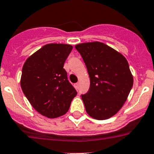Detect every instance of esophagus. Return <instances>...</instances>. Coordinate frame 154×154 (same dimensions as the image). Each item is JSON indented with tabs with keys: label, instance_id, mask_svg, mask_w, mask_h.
Here are the masks:
<instances>
[{
	"label": "esophagus",
	"instance_id": "esophagus-1",
	"mask_svg": "<svg viewBox=\"0 0 154 154\" xmlns=\"http://www.w3.org/2000/svg\"><path fill=\"white\" fill-rule=\"evenodd\" d=\"M75 86L76 90H79V83H76L75 84Z\"/></svg>",
	"mask_w": 154,
	"mask_h": 154
}]
</instances>
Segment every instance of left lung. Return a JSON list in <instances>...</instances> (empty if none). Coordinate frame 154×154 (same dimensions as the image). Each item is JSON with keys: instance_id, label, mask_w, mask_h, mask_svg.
<instances>
[{"instance_id": "obj_1", "label": "left lung", "mask_w": 154, "mask_h": 154, "mask_svg": "<svg viewBox=\"0 0 154 154\" xmlns=\"http://www.w3.org/2000/svg\"><path fill=\"white\" fill-rule=\"evenodd\" d=\"M89 74V91L81 94L90 116L105 120L123 106L133 87V76L122 54L100 42L75 45Z\"/></svg>"}]
</instances>
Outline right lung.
Instances as JSON below:
<instances>
[{"mask_svg":"<svg viewBox=\"0 0 154 154\" xmlns=\"http://www.w3.org/2000/svg\"><path fill=\"white\" fill-rule=\"evenodd\" d=\"M72 48L69 44H46L28 58L22 68L24 95L36 111L50 119L66 114L77 94L63 68Z\"/></svg>","mask_w":154,"mask_h":154,"instance_id":"obj_1","label":"right lung"}]
</instances>
